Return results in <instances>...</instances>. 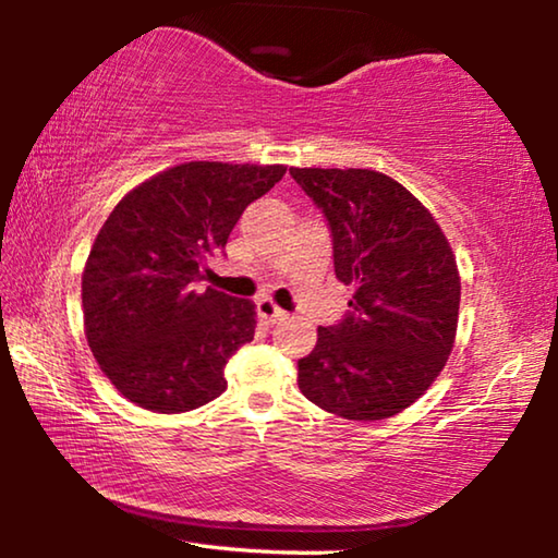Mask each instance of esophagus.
<instances>
[{"label": "esophagus", "instance_id": "34e87169", "mask_svg": "<svg viewBox=\"0 0 558 558\" xmlns=\"http://www.w3.org/2000/svg\"><path fill=\"white\" fill-rule=\"evenodd\" d=\"M256 310H258V317H260L266 325H278L280 319L288 317L286 310H280L270 298H260V300L256 302Z\"/></svg>", "mask_w": 558, "mask_h": 558}]
</instances>
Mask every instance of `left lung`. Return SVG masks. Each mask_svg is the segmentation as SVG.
I'll return each mask as SVG.
<instances>
[{
  "instance_id": "1",
  "label": "left lung",
  "mask_w": 558,
  "mask_h": 558,
  "mask_svg": "<svg viewBox=\"0 0 558 558\" xmlns=\"http://www.w3.org/2000/svg\"><path fill=\"white\" fill-rule=\"evenodd\" d=\"M332 231L335 276L354 288L339 325L298 362L305 399L347 421L409 409L456 344L460 272L433 214L374 169L290 167Z\"/></svg>"
}]
</instances>
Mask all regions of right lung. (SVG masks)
Here are the masks:
<instances>
[{"instance_id":"right-lung-1","label":"right lung","mask_w":558,"mask_h":558,"mask_svg":"<svg viewBox=\"0 0 558 558\" xmlns=\"http://www.w3.org/2000/svg\"><path fill=\"white\" fill-rule=\"evenodd\" d=\"M288 167L184 162L128 192L83 268V325L110 384L140 409L184 413L226 391L223 366L256 335V305L196 290L206 258Z\"/></svg>"}]
</instances>
